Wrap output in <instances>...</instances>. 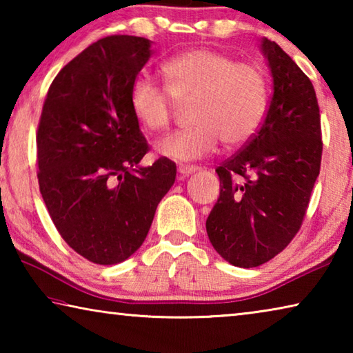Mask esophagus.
<instances>
[{"mask_svg": "<svg viewBox=\"0 0 353 353\" xmlns=\"http://www.w3.org/2000/svg\"><path fill=\"white\" fill-rule=\"evenodd\" d=\"M198 170H199V166H194V165H181L177 168L179 174H181L182 177L188 176V174H193V172H196Z\"/></svg>", "mask_w": 353, "mask_h": 353, "instance_id": "obj_1", "label": "esophagus"}]
</instances>
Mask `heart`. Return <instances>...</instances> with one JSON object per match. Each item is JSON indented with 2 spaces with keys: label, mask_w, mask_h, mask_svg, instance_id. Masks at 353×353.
<instances>
[{
  "label": "heart",
  "mask_w": 353,
  "mask_h": 353,
  "mask_svg": "<svg viewBox=\"0 0 353 353\" xmlns=\"http://www.w3.org/2000/svg\"><path fill=\"white\" fill-rule=\"evenodd\" d=\"M165 88L137 79L130 88V109L151 132L168 129L177 104H188L193 126L159 141V154L172 160H196L223 141L238 148L259 130L268 107V82L260 67L236 62L224 52L198 48L163 63Z\"/></svg>",
  "instance_id": "heart-1"
}]
</instances>
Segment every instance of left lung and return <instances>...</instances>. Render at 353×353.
I'll use <instances>...</instances> for the list:
<instances>
[{
  "label": "left lung",
  "mask_w": 353,
  "mask_h": 353,
  "mask_svg": "<svg viewBox=\"0 0 353 353\" xmlns=\"http://www.w3.org/2000/svg\"><path fill=\"white\" fill-rule=\"evenodd\" d=\"M272 97L252 139L216 168L221 191L208 240L230 265L255 268L288 246L305 218L322 157L318 98L276 41L261 40Z\"/></svg>",
  "instance_id": "obj_1"
}]
</instances>
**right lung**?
<instances>
[{"mask_svg":"<svg viewBox=\"0 0 353 353\" xmlns=\"http://www.w3.org/2000/svg\"><path fill=\"white\" fill-rule=\"evenodd\" d=\"M149 57L145 37L99 39L59 71L41 109V198L65 243L97 265H117L141 246L176 181L166 157L139 166L149 145L130 88Z\"/></svg>","mask_w":353,"mask_h":353,"instance_id":"add662e5","label":"right lung"}]
</instances>
